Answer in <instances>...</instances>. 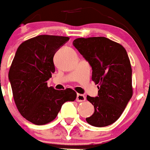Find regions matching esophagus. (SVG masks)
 <instances>
[{"instance_id": "obj_1", "label": "esophagus", "mask_w": 150, "mask_h": 150, "mask_svg": "<svg viewBox=\"0 0 150 150\" xmlns=\"http://www.w3.org/2000/svg\"><path fill=\"white\" fill-rule=\"evenodd\" d=\"M86 96L83 95V94H77V102H84V101H86Z\"/></svg>"}]
</instances>
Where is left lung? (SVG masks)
Returning a JSON list of instances; mask_svg holds the SVG:
<instances>
[{
	"mask_svg": "<svg viewBox=\"0 0 150 150\" xmlns=\"http://www.w3.org/2000/svg\"><path fill=\"white\" fill-rule=\"evenodd\" d=\"M73 46L92 68V80L98 84L97 97L87 96L94 112L86 118L94 127L117 120L132 96V68L128 53L120 43L105 37L78 38Z\"/></svg>",
	"mask_w": 150,
	"mask_h": 150,
	"instance_id": "left-lung-1",
	"label": "left lung"
}]
</instances>
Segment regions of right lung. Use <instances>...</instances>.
<instances>
[{
	"mask_svg": "<svg viewBox=\"0 0 150 150\" xmlns=\"http://www.w3.org/2000/svg\"><path fill=\"white\" fill-rule=\"evenodd\" d=\"M69 37L39 35L18 47L9 72V81L18 110L33 124L43 125L57 116L67 101H74L72 89L55 90L47 81L55 72L53 57Z\"/></svg>",
	"mask_w": 150,
	"mask_h": 150,
	"instance_id": "obj_1",
	"label": "right lung"
}]
</instances>
